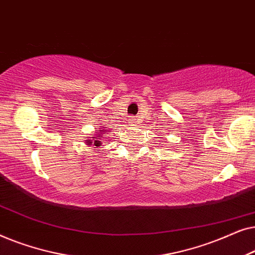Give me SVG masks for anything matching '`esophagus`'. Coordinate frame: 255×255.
I'll return each mask as SVG.
<instances>
[{"label": "esophagus", "instance_id": "1", "mask_svg": "<svg viewBox=\"0 0 255 255\" xmlns=\"http://www.w3.org/2000/svg\"><path fill=\"white\" fill-rule=\"evenodd\" d=\"M135 123H137V118H135L134 116L128 117V124H130V125H135Z\"/></svg>", "mask_w": 255, "mask_h": 255}]
</instances>
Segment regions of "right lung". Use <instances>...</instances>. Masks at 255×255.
I'll return each mask as SVG.
<instances>
[{"label":"right lung","instance_id":"right-lung-1","mask_svg":"<svg viewBox=\"0 0 255 255\" xmlns=\"http://www.w3.org/2000/svg\"><path fill=\"white\" fill-rule=\"evenodd\" d=\"M108 133V130H104V128H102V130H100V132H97V135L96 137H93V139H89V140H86L87 145H93V146H101V144H102V141H101V139H102L103 134H107ZM99 136V138H97V137Z\"/></svg>","mask_w":255,"mask_h":255}]
</instances>
